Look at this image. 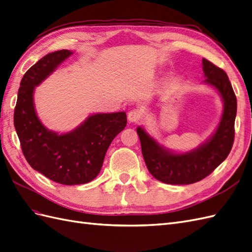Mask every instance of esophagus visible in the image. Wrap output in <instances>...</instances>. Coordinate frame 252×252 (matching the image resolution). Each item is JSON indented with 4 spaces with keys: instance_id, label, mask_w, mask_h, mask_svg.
I'll return each instance as SVG.
<instances>
[{
    "instance_id": "obj_1",
    "label": "esophagus",
    "mask_w": 252,
    "mask_h": 252,
    "mask_svg": "<svg viewBox=\"0 0 252 252\" xmlns=\"http://www.w3.org/2000/svg\"><path fill=\"white\" fill-rule=\"evenodd\" d=\"M141 118H143V115H141V112L138 111V109H132V111L127 113V119L130 122H133V124L138 122Z\"/></svg>"
}]
</instances>
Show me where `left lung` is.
I'll list each match as a JSON object with an SVG mask.
<instances>
[{
	"label": "left lung",
	"instance_id": "obj_1",
	"mask_svg": "<svg viewBox=\"0 0 252 252\" xmlns=\"http://www.w3.org/2000/svg\"><path fill=\"white\" fill-rule=\"evenodd\" d=\"M204 83L215 87L223 101L220 124L214 135L197 149L188 153H172L154 140L143 127H137L141 152L148 170L167 184H192L208 177L227 158L234 141L237 102L229 77L210 61L202 60Z\"/></svg>",
	"mask_w": 252,
	"mask_h": 252
}]
</instances>
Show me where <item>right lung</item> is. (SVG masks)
Masks as SVG:
<instances>
[{
  "label": "right lung",
  "instance_id": "add662e5",
  "mask_svg": "<svg viewBox=\"0 0 252 252\" xmlns=\"http://www.w3.org/2000/svg\"><path fill=\"white\" fill-rule=\"evenodd\" d=\"M71 54L69 50L49 53L25 72L14 113V125L28 163L63 185L93 181L99 175L109 145L126 126L125 112L92 115L75 130L61 135L41 124L34 107L35 86Z\"/></svg>",
  "mask_w": 252,
  "mask_h": 252
}]
</instances>
